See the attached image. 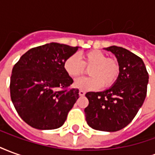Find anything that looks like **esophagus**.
Listing matches in <instances>:
<instances>
[{
	"label": "esophagus",
	"instance_id": "34e87169",
	"mask_svg": "<svg viewBox=\"0 0 155 155\" xmlns=\"http://www.w3.org/2000/svg\"><path fill=\"white\" fill-rule=\"evenodd\" d=\"M84 94H85V92L84 91H79V94H80V96H84Z\"/></svg>",
	"mask_w": 155,
	"mask_h": 155
}]
</instances>
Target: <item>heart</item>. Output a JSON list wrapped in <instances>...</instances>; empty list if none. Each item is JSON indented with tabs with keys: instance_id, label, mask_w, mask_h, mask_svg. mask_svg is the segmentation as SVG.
I'll list each match as a JSON object with an SVG mask.
<instances>
[{
	"instance_id": "heart-1",
	"label": "heart",
	"mask_w": 155,
	"mask_h": 155,
	"mask_svg": "<svg viewBox=\"0 0 155 155\" xmlns=\"http://www.w3.org/2000/svg\"><path fill=\"white\" fill-rule=\"evenodd\" d=\"M65 73L71 78H75L85 72V68L90 77L79 78L74 81L75 88L83 91H94L103 85L104 88L113 86L120 74L119 61L114 58H108L104 52L98 50L87 51L82 55V61L77 54H72L63 62Z\"/></svg>"
}]
</instances>
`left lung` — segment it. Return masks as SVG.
I'll return each instance as SVG.
<instances>
[{
  "instance_id": "obj_1",
  "label": "left lung",
  "mask_w": 155,
  "mask_h": 155,
  "mask_svg": "<svg viewBox=\"0 0 155 155\" xmlns=\"http://www.w3.org/2000/svg\"><path fill=\"white\" fill-rule=\"evenodd\" d=\"M105 50L116 56L120 65V77L107 91L85 94L89 104L84 114L92 129L114 132L127 126L142 106L149 74L142 59L130 51L115 45Z\"/></svg>"
}]
</instances>
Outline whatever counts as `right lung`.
<instances>
[{"label":"right lung","instance_id":"add662e5","mask_svg":"<svg viewBox=\"0 0 155 155\" xmlns=\"http://www.w3.org/2000/svg\"><path fill=\"white\" fill-rule=\"evenodd\" d=\"M78 46L50 43L31 48L12 69L10 91L22 120L37 130L62 126L79 98V90L63 68V62Z\"/></svg>","mask_w":155,"mask_h":155}]
</instances>
